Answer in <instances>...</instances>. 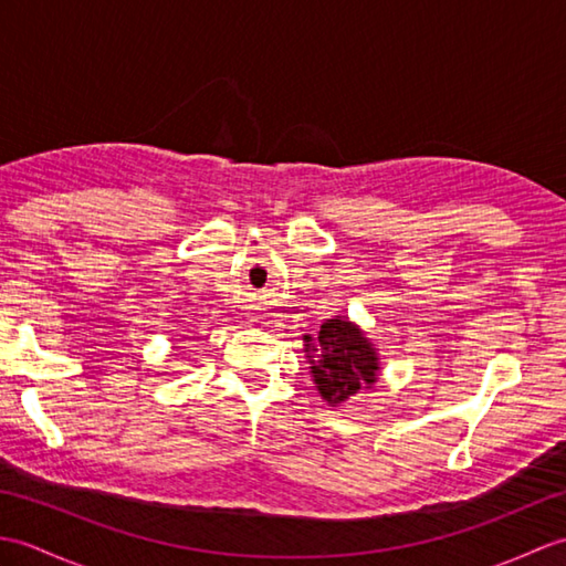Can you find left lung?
<instances>
[{"mask_svg":"<svg viewBox=\"0 0 566 566\" xmlns=\"http://www.w3.org/2000/svg\"><path fill=\"white\" fill-rule=\"evenodd\" d=\"M306 353L316 350V359L311 365V375L316 377L318 391L328 403H340L347 396H355L365 384L377 381V355L375 347L363 338L359 328L347 323L343 316L326 321L318 331L316 343L304 338Z\"/></svg>","mask_w":566,"mask_h":566,"instance_id":"8db88e82","label":"left lung"}]
</instances>
